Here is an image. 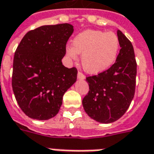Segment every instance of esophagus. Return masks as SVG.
I'll return each instance as SVG.
<instances>
[{"label": "esophagus", "instance_id": "34e87169", "mask_svg": "<svg viewBox=\"0 0 154 154\" xmlns=\"http://www.w3.org/2000/svg\"><path fill=\"white\" fill-rule=\"evenodd\" d=\"M77 78L80 79V80H84V79H85V75H84L82 72H77Z\"/></svg>", "mask_w": 154, "mask_h": 154}]
</instances>
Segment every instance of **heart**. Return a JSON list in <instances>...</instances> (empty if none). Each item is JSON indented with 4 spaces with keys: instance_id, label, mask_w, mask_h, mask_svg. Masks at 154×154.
Here are the masks:
<instances>
[{
    "instance_id": "b5f03b06",
    "label": "heart",
    "mask_w": 154,
    "mask_h": 154,
    "mask_svg": "<svg viewBox=\"0 0 154 154\" xmlns=\"http://www.w3.org/2000/svg\"><path fill=\"white\" fill-rule=\"evenodd\" d=\"M120 48L118 36L113 32L87 29L72 39V46H67L66 54L77 60L82 54V65L90 74H98L109 69L116 61Z\"/></svg>"
}]
</instances>
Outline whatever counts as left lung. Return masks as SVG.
<instances>
[{
  "label": "left lung",
  "instance_id": "8db88e82",
  "mask_svg": "<svg viewBox=\"0 0 154 154\" xmlns=\"http://www.w3.org/2000/svg\"><path fill=\"white\" fill-rule=\"evenodd\" d=\"M120 50L116 63L98 75L87 77L89 91L82 100L86 113L104 124L116 121L125 113L135 92L136 63L131 42L117 31Z\"/></svg>",
  "mask_w": 154,
  "mask_h": 154
}]
</instances>
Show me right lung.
Here are the masks:
<instances>
[{
	"mask_svg": "<svg viewBox=\"0 0 154 154\" xmlns=\"http://www.w3.org/2000/svg\"><path fill=\"white\" fill-rule=\"evenodd\" d=\"M72 33L73 26L67 23L40 26L29 31L16 48L12 88L19 106L29 118L54 117L64 93L77 81V68L62 63Z\"/></svg>",
	"mask_w": 154,
	"mask_h": 154,
	"instance_id": "obj_1",
	"label": "right lung"
}]
</instances>
